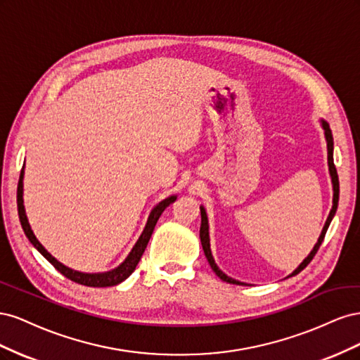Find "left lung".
Segmentation results:
<instances>
[{
	"label": "left lung",
	"instance_id": "8db88e82",
	"mask_svg": "<svg viewBox=\"0 0 360 360\" xmlns=\"http://www.w3.org/2000/svg\"><path fill=\"white\" fill-rule=\"evenodd\" d=\"M321 124H323V129H324L326 141H328V160H329V171H330V177H332V183H333V205H332V210H330V213H329L328 221H326V224H324V226H323V231H321V234H320V237H319V242H317V245L314 246V249L311 250V254H309L307 258H304L303 263H302L296 270H294L290 276H294V275L300 274V271L311 263L312 258L315 257V254H317V250L320 249V246H321V243H323V240H324L326 231H328V228H329V225H330V222H332V219H333V216H335V213H336V209H338V200H340V180H338V172H336L335 163H333V136H332V130H330L329 124L326 123V122H321ZM200 209H201V228H200V237H201V245H202V249H204V254H205V257H207V261H209L210 267L213 269L214 274H216L217 276H219L222 281H225V282H230V284L243 285V282H238V281H236V279H233V278H228V276L224 274V271H221V270H219V267L216 266L214 259H213V255H212V250H210L209 222H207V214H205V210L202 209V207H200Z\"/></svg>",
	"mask_w": 360,
	"mask_h": 360
}]
</instances>
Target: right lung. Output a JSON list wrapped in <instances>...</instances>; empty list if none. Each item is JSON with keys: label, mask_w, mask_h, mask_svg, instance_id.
Returning a JSON list of instances; mask_svg holds the SVG:
<instances>
[{"label": "right lung", "mask_w": 360, "mask_h": 360, "mask_svg": "<svg viewBox=\"0 0 360 360\" xmlns=\"http://www.w3.org/2000/svg\"><path fill=\"white\" fill-rule=\"evenodd\" d=\"M22 179H24V169L20 171V177H19V183H18V213H19V221L20 225H22V230L25 233V236L28 237V240L34 245V248L39 250V252L45 257L49 263L56 267L61 275L66 276L68 279L76 282V284H81V285H86V287H112L120 284V282H123L126 278L130 276V274L136 269L138 263L141 257H143L144 250L147 248V243L150 240L151 234H153V230L156 226V222L160 217L162 212L167 209V207L176 201L177 197H169L167 200H163L162 202H159L153 210H151L150 216H148V221L147 225L144 228L143 234H141L139 240L136 242V245L134 246L132 252L129 254V257L123 261L122 264H120L117 269L111 270V271H106V274H81V271H75L66 266H63L60 261H57L53 258L48 250L40 245V242L36 238V236L32 234L31 231V226L28 224L27 219V214H25V209H24V200H22V192H24V186H22Z\"/></svg>", "instance_id": "obj_1"}]
</instances>
